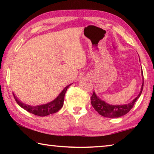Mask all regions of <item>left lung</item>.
Listing matches in <instances>:
<instances>
[{
  "label": "left lung",
  "instance_id": "1",
  "mask_svg": "<svg viewBox=\"0 0 154 154\" xmlns=\"http://www.w3.org/2000/svg\"><path fill=\"white\" fill-rule=\"evenodd\" d=\"M142 76H143L142 71ZM143 89V84L139 94L133 100L128 104L122 105H112L105 103V101L99 98L95 92H93L92 96H91V104L95 110L98 113L106 118H119L128 113L134 105L138 98L140 97Z\"/></svg>",
  "mask_w": 154,
  "mask_h": 154
}]
</instances>
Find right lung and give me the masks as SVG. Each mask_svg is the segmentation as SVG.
<instances>
[{"instance_id": "1", "label": "right lung", "mask_w": 154, "mask_h": 154, "mask_svg": "<svg viewBox=\"0 0 154 154\" xmlns=\"http://www.w3.org/2000/svg\"><path fill=\"white\" fill-rule=\"evenodd\" d=\"M67 85L66 87L64 88V89L60 93V94L58 96V97L54 99L51 102L45 104V105H37L35 106H32L28 105H26L25 103L21 102V101L18 99L16 96H14V98L16 103L19 105L21 107L25 109L26 111L29 112V113H32L36 116L43 117L48 116L49 114H53L55 113L56 112H58L60 109L64 104V95L66 93V90L70 85Z\"/></svg>"}]
</instances>
